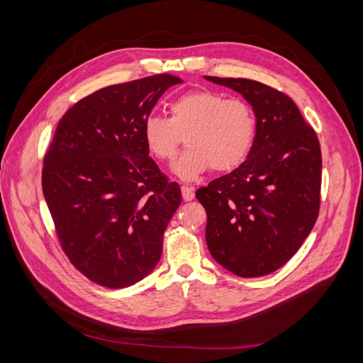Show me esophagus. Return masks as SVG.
Returning <instances> with one entry per match:
<instances>
[{"instance_id": "1", "label": "esophagus", "mask_w": 363, "mask_h": 363, "mask_svg": "<svg viewBox=\"0 0 363 363\" xmlns=\"http://www.w3.org/2000/svg\"><path fill=\"white\" fill-rule=\"evenodd\" d=\"M182 196H183V200L184 201H192L194 200V196H195V194H194V188H191V186H182Z\"/></svg>"}]
</instances>
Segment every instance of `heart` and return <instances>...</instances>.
<instances>
[{
    "mask_svg": "<svg viewBox=\"0 0 363 363\" xmlns=\"http://www.w3.org/2000/svg\"><path fill=\"white\" fill-rule=\"evenodd\" d=\"M256 128V115L244 100L192 91L169 104V118L147 116L142 136L159 160H172L184 136L188 148L172 164V172L191 182L211 168L216 172L238 168L255 145Z\"/></svg>",
    "mask_w": 363,
    "mask_h": 363,
    "instance_id": "1",
    "label": "heart"
}]
</instances>
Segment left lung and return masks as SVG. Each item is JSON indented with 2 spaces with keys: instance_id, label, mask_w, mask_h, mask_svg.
Returning <instances> with one entry per match:
<instances>
[{
  "instance_id": "left-lung-1",
  "label": "left lung",
  "mask_w": 363,
  "mask_h": 363,
  "mask_svg": "<svg viewBox=\"0 0 363 363\" xmlns=\"http://www.w3.org/2000/svg\"><path fill=\"white\" fill-rule=\"evenodd\" d=\"M204 79L242 95L257 123L247 160L195 194L207 213V248L239 277L267 276L298 251L316 223L320 140L286 94L248 79Z\"/></svg>"
}]
</instances>
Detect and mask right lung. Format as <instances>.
<instances>
[{
    "label": "right lung",
    "mask_w": 363,
    "mask_h": 363,
    "mask_svg": "<svg viewBox=\"0 0 363 363\" xmlns=\"http://www.w3.org/2000/svg\"><path fill=\"white\" fill-rule=\"evenodd\" d=\"M179 77L103 87L59 121L43 159L42 191L60 245L89 280L127 288L155 269L180 186L148 156L142 123Z\"/></svg>",
    "instance_id": "add662e5"
}]
</instances>
